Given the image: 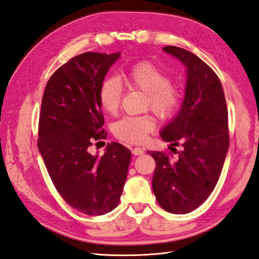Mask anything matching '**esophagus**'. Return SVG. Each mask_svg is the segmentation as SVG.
<instances>
[{
    "mask_svg": "<svg viewBox=\"0 0 259 259\" xmlns=\"http://www.w3.org/2000/svg\"><path fill=\"white\" fill-rule=\"evenodd\" d=\"M144 149H142V148H138V147H136V148H134L132 150V153L134 154V155H142V154H144Z\"/></svg>",
    "mask_w": 259,
    "mask_h": 259,
    "instance_id": "34e87169",
    "label": "esophagus"
}]
</instances>
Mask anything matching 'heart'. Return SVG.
<instances>
[{
	"label": "heart",
	"instance_id": "heart-1",
	"mask_svg": "<svg viewBox=\"0 0 259 259\" xmlns=\"http://www.w3.org/2000/svg\"><path fill=\"white\" fill-rule=\"evenodd\" d=\"M123 80L130 88L146 94V107L160 117L173 114L179 104V92L169 83V77L160 68L149 61H140L123 74ZM122 86L114 77H108L100 84L98 100L101 108L109 114L119 110L122 99ZM155 127L150 115H127L112 125L113 134L123 142L140 144Z\"/></svg>",
	"mask_w": 259,
	"mask_h": 259
}]
</instances>
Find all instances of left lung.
<instances>
[{
    "mask_svg": "<svg viewBox=\"0 0 259 259\" xmlns=\"http://www.w3.org/2000/svg\"><path fill=\"white\" fill-rule=\"evenodd\" d=\"M163 51L186 68V86L182 106L160 136L183 148L174 159L148 151L156 163L152 190L162 208L188 214L205 202L221 176L229 148L228 111L222 83L204 61L176 46Z\"/></svg>",
    "mask_w": 259,
    "mask_h": 259,
    "instance_id": "8db88e82",
    "label": "left lung"
}]
</instances>
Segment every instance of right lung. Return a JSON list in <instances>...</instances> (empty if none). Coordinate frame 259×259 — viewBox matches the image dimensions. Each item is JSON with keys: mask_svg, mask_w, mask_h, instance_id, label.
I'll list each match as a JSON object with an SVG mask.
<instances>
[{"mask_svg": "<svg viewBox=\"0 0 259 259\" xmlns=\"http://www.w3.org/2000/svg\"><path fill=\"white\" fill-rule=\"evenodd\" d=\"M121 53H84L70 59L49 80L42 98L37 148L61 198L77 211L104 215L120 202L132 154L119 143L104 155L92 154L105 138L98 90Z\"/></svg>", "mask_w": 259, "mask_h": 259, "instance_id": "add662e5", "label": "right lung"}]
</instances>
